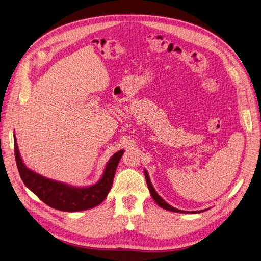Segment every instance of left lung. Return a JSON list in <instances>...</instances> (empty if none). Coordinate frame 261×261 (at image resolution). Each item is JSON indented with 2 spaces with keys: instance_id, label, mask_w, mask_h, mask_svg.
Wrapping results in <instances>:
<instances>
[{
  "instance_id": "1",
  "label": "left lung",
  "mask_w": 261,
  "mask_h": 261,
  "mask_svg": "<svg viewBox=\"0 0 261 261\" xmlns=\"http://www.w3.org/2000/svg\"><path fill=\"white\" fill-rule=\"evenodd\" d=\"M144 173H145V177H146V181H147V185H148V189H149V191H150V193H151V196H152V198L154 199V201L158 203L161 207H163V209H165V210H168V211H171V212H176V213H190V214H195V213H200V212H202V211H182V210H178V209H176V207H174V206H172V205H170L168 202H166L159 194H158V192H156L155 191V189H154V187H153V185L151 184V180H150V177H149V174H148V172H147V170L146 169H144ZM204 211V210H203Z\"/></svg>"
}]
</instances>
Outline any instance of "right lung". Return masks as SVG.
Masks as SVG:
<instances>
[{
    "label": "right lung",
    "mask_w": 261,
    "mask_h": 261,
    "mask_svg": "<svg viewBox=\"0 0 261 261\" xmlns=\"http://www.w3.org/2000/svg\"><path fill=\"white\" fill-rule=\"evenodd\" d=\"M13 138L15 162L25 186L47 205L64 212H79L92 209L105 200L111 190L119 160L125 152V150H119L112 155L100 179L95 185L90 187H73L44 177L28 169L20 155L15 135Z\"/></svg>",
    "instance_id": "1"
}]
</instances>
